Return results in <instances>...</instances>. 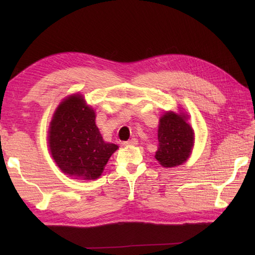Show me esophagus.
I'll return each instance as SVG.
<instances>
[{"label":"esophagus","instance_id":"34e87169","mask_svg":"<svg viewBox=\"0 0 255 255\" xmlns=\"http://www.w3.org/2000/svg\"><path fill=\"white\" fill-rule=\"evenodd\" d=\"M124 145H137L138 144V139L137 138H131L128 141H124L123 142Z\"/></svg>","mask_w":255,"mask_h":255}]
</instances>
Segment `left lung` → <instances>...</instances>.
Returning a JSON list of instances; mask_svg holds the SVG:
<instances>
[{"mask_svg":"<svg viewBox=\"0 0 255 255\" xmlns=\"http://www.w3.org/2000/svg\"><path fill=\"white\" fill-rule=\"evenodd\" d=\"M158 151L155 159L161 165L172 167L185 162L192 152L194 131L186 122V116L166 113L160 119L158 130Z\"/></svg>","mask_w":255,"mask_h":255,"instance_id":"left-lung-1","label":"left lung"}]
</instances>
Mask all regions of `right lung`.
Instances as JSON below:
<instances>
[{
  "mask_svg": "<svg viewBox=\"0 0 255 255\" xmlns=\"http://www.w3.org/2000/svg\"><path fill=\"white\" fill-rule=\"evenodd\" d=\"M49 147L52 158L66 174L94 180L118 145L103 140L94 111L82 96L72 95L61 102L53 115Z\"/></svg>",
  "mask_w": 255,
  "mask_h": 255,
  "instance_id": "1",
  "label": "right lung"
}]
</instances>
